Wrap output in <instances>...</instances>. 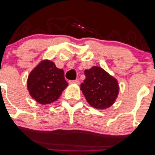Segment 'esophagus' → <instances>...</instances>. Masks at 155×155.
Returning <instances> with one entry per match:
<instances>
[{
	"instance_id": "esophagus-1",
	"label": "esophagus",
	"mask_w": 155,
	"mask_h": 155,
	"mask_svg": "<svg viewBox=\"0 0 155 155\" xmlns=\"http://www.w3.org/2000/svg\"><path fill=\"white\" fill-rule=\"evenodd\" d=\"M69 84H73V83H76V84H79V81L78 79H76V80H69Z\"/></svg>"
}]
</instances>
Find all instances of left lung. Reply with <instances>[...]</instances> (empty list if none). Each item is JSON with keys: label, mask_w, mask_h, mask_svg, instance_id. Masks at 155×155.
<instances>
[{"label": "left lung", "mask_w": 155, "mask_h": 155, "mask_svg": "<svg viewBox=\"0 0 155 155\" xmlns=\"http://www.w3.org/2000/svg\"><path fill=\"white\" fill-rule=\"evenodd\" d=\"M85 76L86 79L81 83L80 89L89 105L99 109L111 106L118 94L116 79L98 66L86 69Z\"/></svg>", "instance_id": "8db88e82"}]
</instances>
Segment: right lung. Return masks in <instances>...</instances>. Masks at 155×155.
<instances>
[{"mask_svg": "<svg viewBox=\"0 0 155 155\" xmlns=\"http://www.w3.org/2000/svg\"><path fill=\"white\" fill-rule=\"evenodd\" d=\"M67 86L64 71L58 69L50 60L42 61L30 73L27 79L30 95L42 105L57 100Z\"/></svg>", "mask_w": 155, "mask_h": 155, "instance_id": "add662e5", "label": "right lung"}]
</instances>
